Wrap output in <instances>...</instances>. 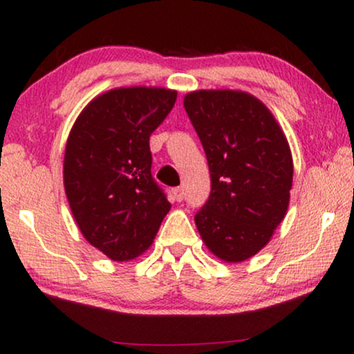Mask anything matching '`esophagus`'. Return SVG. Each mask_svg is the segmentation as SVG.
Wrapping results in <instances>:
<instances>
[{"label": "esophagus", "mask_w": 354, "mask_h": 354, "mask_svg": "<svg viewBox=\"0 0 354 354\" xmlns=\"http://www.w3.org/2000/svg\"><path fill=\"white\" fill-rule=\"evenodd\" d=\"M171 196L174 201H183V198H185V189L181 188V186H178V188H173L171 189Z\"/></svg>", "instance_id": "obj_1"}]
</instances>
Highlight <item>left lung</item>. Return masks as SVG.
<instances>
[{
    "label": "left lung",
    "instance_id": "obj_1",
    "mask_svg": "<svg viewBox=\"0 0 354 354\" xmlns=\"http://www.w3.org/2000/svg\"><path fill=\"white\" fill-rule=\"evenodd\" d=\"M185 109L211 174L196 228L219 259L245 261L268 245L288 211L290 145L270 109L250 93L200 89L185 96Z\"/></svg>",
    "mask_w": 354,
    "mask_h": 354
}]
</instances>
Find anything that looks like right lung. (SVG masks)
Returning a JSON list of instances; mask_svg holds the SVG:
<instances>
[{"mask_svg": "<svg viewBox=\"0 0 354 354\" xmlns=\"http://www.w3.org/2000/svg\"><path fill=\"white\" fill-rule=\"evenodd\" d=\"M178 93L115 88L89 101L64 149L63 181L76 225L113 261L151 246L169 201L151 176L149 136L171 111Z\"/></svg>", "mask_w": 354, "mask_h": 354, "instance_id": "add662e5", "label": "right lung"}]
</instances>
